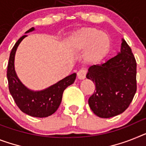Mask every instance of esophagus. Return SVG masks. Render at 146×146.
<instances>
[{
  "label": "esophagus",
  "mask_w": 146,
  "mask_h": 146,
  "mask_svg": "<svg viewBox=\"0 0 146 146\" xmlns=\"http://www.w3.org/2000/svg\"><path fill=\"white\" fill-rule=\"evenodd\" d=\"M85 76H86V70L84 69H82L77 73V77L79 80H83V79H85Z\"/></svg>",
  "instance_id": "obj_1"
}]
</instances>
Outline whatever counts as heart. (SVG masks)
<instances>
[{"mask_svg": "<svg viewBox=\"0 0 146 146\" xmlns=\"http://www.w3.org/2000/svg\"><path fill=\"white\" fill-rule=\"evenodd\" d=\"M70 47L77 52L85 50L84 59L87 63L95 64L107 56L111 47V39L107 33L96 28H82L71 37Z\"/></svg>", "mask_w": 146, "mask_h": 146, "instance_id": "obj_1", "label": "heart"}]
</instances>
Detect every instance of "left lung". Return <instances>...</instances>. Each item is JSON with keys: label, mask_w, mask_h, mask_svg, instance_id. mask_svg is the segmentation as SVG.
<instances>
[{"label": "left lung", "mask_w": 146, "mask_h": 146, "mask_svg": "<svg viewBox=\"0 0 146 146\" xmlns=\"http://www.w3.org/2000/svg\"><path fill=\"white\" fill-rule=\"evenodd\" d=\"M136 76L135 58L122 38L120 52L117 56L88 69L87 79L96 84V91L88 100L92 111L101 118H110L124 112L137 91Z\"/></svg>", "instance_id": "8db88e82"}]
</instances>
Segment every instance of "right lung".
Wrapping results in <instances>:
<instances>
[{"instance_id": "add662e5", "label": "right lung", "mask_w": 146, "mask_h": 146, "mask_svg": "<svg viewBox=\"0 0 146 146\" xmlns=\"http://www.w3.org/2000/svg\"><path fill=\"white\" fill-rule=\"evenodd\" d=\"M32 27L25 34L34 31ZM27 36L23 35L18 39L10 52L7 67L9 90L17 106L22 112L34 117H47L54 113L59 107L64 90L73 84L76 78L74 73L58 81L56 84L41 90H30L21 82L15 70V56L18 45Z\"/></svg>"}]
</instances>
